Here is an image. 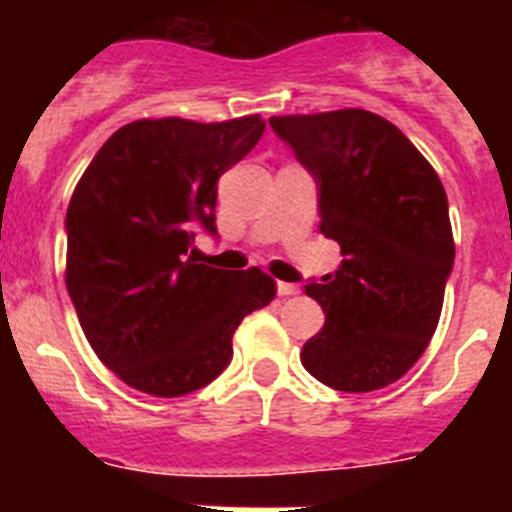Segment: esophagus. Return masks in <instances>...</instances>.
I'll return each mask as SVG.
<instances>
[{"label":"esophagus","mask_w":512,"mask_h":512,"mask_svg":"<svg viewBox=\"0 0 512 512\" xmlns=\"http://www.w3.org/2000/svg\"><path fill=\"white\" fill-rule=\"evenodd\" d=\"M277 292L282 297H292V295H297V292H300V287H297V284H292V282H277Z\"/></svg>","instance_id":"esophagus-1"}]
</instances>
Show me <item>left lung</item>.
I'll return each instance as SVG.
<instances>
[{"label": "left lung", "instance_id": "8db88e82", "mask_svg": "<svg viewBox=\"0 0 512 512\" xmlns=\"http://www.w3.org/2000/svg\"><path fill=\"white\" fill-rule=\"evenodd\" d=\"M318 182L320 233L341 266L305 287L325 312L302 366L341 392L397 382L423 356L454 269L449 200L433 166L366 110L269 117Z\"/></svg>", "mask_w": 512, "mask_h": 512}]
</instances>
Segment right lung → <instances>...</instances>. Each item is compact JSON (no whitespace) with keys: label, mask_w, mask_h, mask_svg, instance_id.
Returning <instances> with one entry per match:
<instances>
[{"label":"right lung","mask_w":512,"mask_h":512,"mask_svg":"<svg viewBox=\"0 0 512 512\" xmlns=\"http://www.w3.org/2000/svg\"><path fill=\"white\" fill-rule=\"evenodd\" d=\"M228 122L138 120L110 135L66 212V287L94 354L153 397L202 390L233 359V333L277 295L261 269L197 264V230L217 235V179L264 133Z\"/></svg>","instance_id":"obj_1"}]
</instances>
